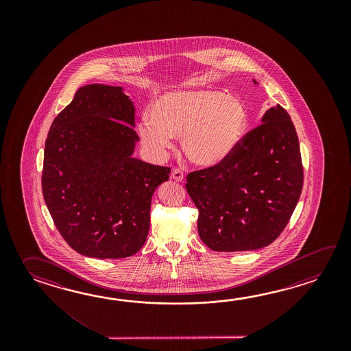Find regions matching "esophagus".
Returning <instances> with one entry per match:
<instances>
[{
    "label": "esophagus",
    "instance_id": "34e87169",
    "mask_svg": "<svg viewBox=\"0 0 351 351\" xmlns=\"http://www.w3.org/2000/svg\"><path fill=\"white\" fill-rule=\"evenodd\" d=\"M171 178L174 179V180H177V182H182V180L184 179V173L182 172L180 169L174 168L172 173H171Z\"/></svg>",
    "mask_w": 351,
    "mask_h": 351
}]
</instances>
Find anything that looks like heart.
Here are the masks:
<instances>
[{
	"instance_id": "1",
	"label": "heart",
	"mask_w": 351,
	"mask_h": 351,
	"mask_svg": "<svg viewBox=\"0 0 351 351\" xmlns=\"http://www.w3.org/2000/svg\"><path fill=\"white\" fill-rule=\"evenodd\" d=\"M247 124V112L237 97L217 90L167 93L144 114L138 130L144 145L156 154L182 136V149L198 167L223 163L237 147Z\"/></svg>"
}]
</instances>
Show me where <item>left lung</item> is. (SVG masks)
Masks as SVG:
<instances>
[{"instance_id": "obj_1", "label": "left lung", "mask_w": 351, "mask_h": 351, "mask_svg": "<svg viewBox=\"0 0 351 351\" xmlns=\"http://www.w3.org/2000/svg\"><path fill=\"white\" fill-rule=\"evenodd\" d=\"M302 184L298 134L290 115L277 105L223 163L189 173L186 189L199 210L203 243L234 252L272 243L289 223Z\"/></svg>"}]
</instances>
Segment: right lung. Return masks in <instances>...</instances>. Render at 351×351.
Here are the masks:
<instances>
[{
	"label": "right lung",
	"instance_id": "right-lung-1",
	"mask_svg": "<svg viewBox=\"0 0 351 351\" xmlns=\"http://www.w3.org/2000/svg\"><path fill=\"white\" fill-rule=\"evenodd\" d=\"M135 109L121 86L85 85L47 134L43 194L62 239L84 256L125 258L147 241L152 195L171 168L133 158Z\"/></svg>",
	"mask_w": 351,
	"mask_h": 351
}]
</instances>
